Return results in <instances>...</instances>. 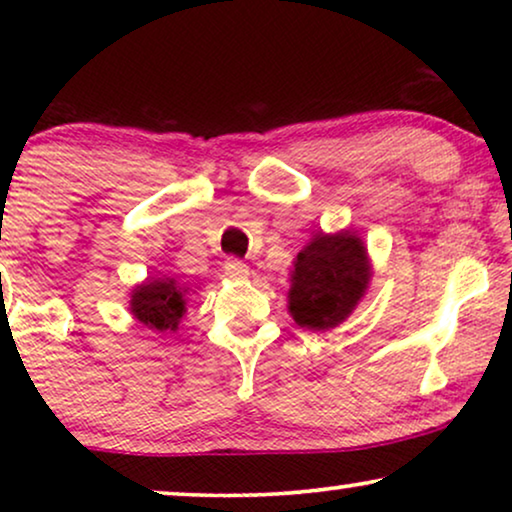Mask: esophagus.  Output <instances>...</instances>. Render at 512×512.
<instances>
[{
  "mask_svg": "<svg viewBox=\"0 0 512 512\" xmlns=\"http://www.w3.org/2000/svg\"><path fill=\"white\" fill-rule=\"evenodd\" d=\"M223 268H226V275L230 279H247L249 277V265L244 261H237V258H228Z\"/></svg>",
  "mask_w": 512,
  "mask_h": 512,
  "instance_id": "34e87169",
  "label": "esophagus"
}]
</instances>
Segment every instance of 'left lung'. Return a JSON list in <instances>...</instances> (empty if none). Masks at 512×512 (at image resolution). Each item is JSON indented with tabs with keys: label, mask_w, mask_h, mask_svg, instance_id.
<instances>
[{
	"label": "left lung",
	"mask_w": 512,
	"mask_h": 512,
	"mask_svg": "<svg viewBox=\"0 0 512 512\" xmlns=\"http://www.w3.org/2000/svg\"><path fill=\"white\" fill-rule=\"evenodd\" d=\"M370 279L373 263L368 247L354 230H319L293 258L286 296L289 314L307 331H331L356 310Z\"/></svg>",
	"instance_id": "1"
}]
</instances>
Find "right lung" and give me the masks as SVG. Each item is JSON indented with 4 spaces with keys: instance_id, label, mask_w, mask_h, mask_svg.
Instances as JSON below:
<instances>
[{
    "instance_id": "add662e5",
    "label": "right lung",
    "mask_w": 512,
    "mask_h": 512,
    "mask_svg": "<svg viewBox=\"0 0 512 512\" xmlns=\"http://www.w3.org/2000/svg\"><path fill=\"white\" fill-rule=\"evenodd\" d=\"M191 289L179 279L160 275L146 277L130 291V314L156 333H174L186 314Z\"/></svg>"
}]
</instances>
